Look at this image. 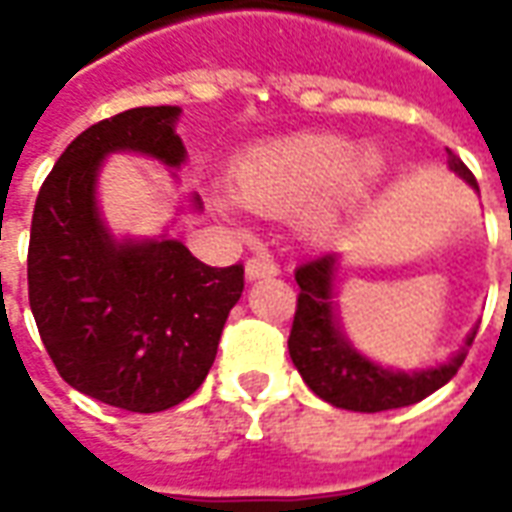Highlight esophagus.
<instances>
[{
    "label": "esophagus",
    "instance_id": "34e87169",
    "mask_svg": "<svg viewBox=\"0 0 512 512\" xmlns=\"http://www.w3.org/2000/svg\"><path fill=\"white\" fill-rule=\"evenodd\" d=\"M279 268L277 263L271 260L268 255H255L246 260V279H263V277H274Z\"/></svg>",
    "mask_w": 512,
    "mask_h": 512
}]
</instances>
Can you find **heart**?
<instances>
[{"label":"heart","instance_id":"heart-1","mask_svg":"<svg viewBox=\"0 0 512 512\" xmlns=\"http://www.w3.org/2000/svg\"><path fill=\"white\" fill-rule=\"evenodd\" d=\"M381 172L376 153H359L334 134H296L246 150L230 169V191L246 211L285 216L304 208L315 235L332 233L365 200Z\"/></svg>","mask_w":512,"mask_h":512}]
</instances>
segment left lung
<instances>
[{"mask_svg":"<svg viewBox=\"0 0 512 512\" xmlns=\"http://www.w3.org/2000/svg\"><path fill=\"white\" fill-rule=\"evenodd\" d=\"M447 156H450V169H455L469 186L477 189L472 169L466 167L450 147H447ZM334 263H337V255L326 252V255L304 260L296 268L299 299H296V315L290 326L288 351L293 365L299 367L304 384L310 386L315 395L337 408L376 414V411L419 403L458 373L469 345L474 343L477 329H472V334L466 337V345L447 365L419 370V373L386 370L351 348V343L337 332V323H334Z\"/></svg>","mask_w":512,"mask_h":512,"instance_id":"8db88e82","label":"left lung"}]
</instances>
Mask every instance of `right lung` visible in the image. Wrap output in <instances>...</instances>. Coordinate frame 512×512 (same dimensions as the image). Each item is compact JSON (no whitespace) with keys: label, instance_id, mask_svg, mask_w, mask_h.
I'll return each mask as SVG.
<instances>
[{"label":"right lung","instance_id":"1","mask_svg":"<svg viewBox=\"0 0 512 512\" xmlns=\"http://www.w3.org/2000/svg\"><path fill=\"white\" fill-rule=\"evenodd\" d=\"M178 115V106H136L82 131L43 180L29 230V307L57 373L134 414L200 389L244 293L241 263L205 266L169 238L117 244L98 219L95 175L106 153L136 150L178 167Z\"/></svg>","mask_w":512,"mask_h":512}]
</instances>
